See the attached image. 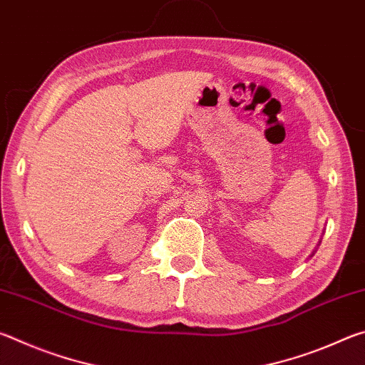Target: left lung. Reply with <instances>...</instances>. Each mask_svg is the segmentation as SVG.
Wrapping results in <instances>:
<instances>
[{
	"label": "left lung",
	"mask_w": 365,
	"mask_h": 365,
	"mask_svg": "<svg viewBox=\"0 0 365 365\" xmlns=\"http://www.w3.org/2000/svg\"><path fill=\"white\" fill-rule=\"evenodd\" d=\"M312 255H314V252H312ZM312 255H311V256H312Z\"/></svg>",
	"instance_id": "obj_1"
}]
</instances>
